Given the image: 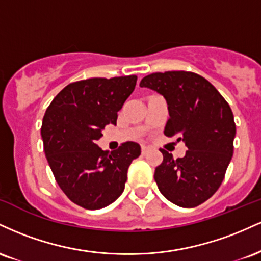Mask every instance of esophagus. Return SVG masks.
<instances>
[{
    "mask_svg": "<svg viewBox=\"0 0 261 261\" xmlns=\"http://www.w3.org/2000/svg\"><path fill=\"white\" fill-rule=\"evenodd\" d=\"M149 152V148L147 147V146H142V147H141V153H142L143 155H146Z\"/></svg>",
    "mask_w": 261,
    "mask_h": 261,
    "instance_id": "1",
    "label": "esophagus"
}]
</instances>
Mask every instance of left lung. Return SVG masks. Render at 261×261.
Instances as JSON below:
<instances>
[{
	"label": "left lung",
	"mask_w": 261,
	"mask_h": 261,
	"mask_svg": "<svg viewBox=\"0 0 261 261\" xmlns=\"http://www.w3.org/2000/svg\"><path fill=\"white\" fill-rule=\"evenodd\" d=\"M140 87L163 95L169 112L164 135L188 147L181 158L164 149L154 170L162 195L180 207H195L210 199L222 182L233 155L236 124L222 95L207 80L185 71L143 77Z\"/></svg>",
	"instance_id": "left-lung-1"
}]
</instances>
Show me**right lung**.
<instances>
[{"label":"right lung","mask_w":261,"mask_h":261,"mask_svg":"<svg viewBox=\"0 0 261 261\" xmlns=\"http://www.w3.org/2000/svg\"><path fill=\"white\" fill-rule=\"evenodd\" d=\"M136 76L88 79L70 83L45 112L41 139L47 163L71 201L99 210L121 195L131 162L141 154L128 141L115 151H103L97 141L136 86Z\"/></svg>","instance_id":"add662e5"}]
</instances>
